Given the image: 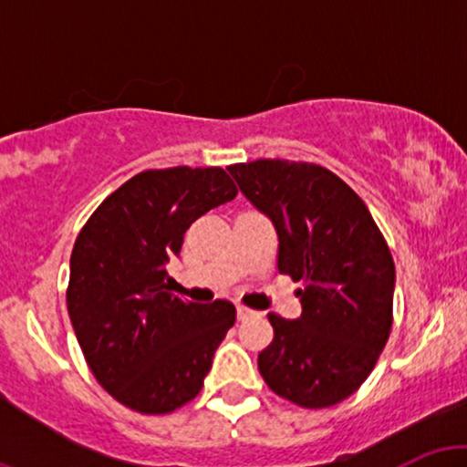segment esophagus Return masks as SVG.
Returning <instances> with one entry per match:
<instances>
[{
    "label": "esophagus",
    "instance_id": "34e87169",
    "mask_svg": "<svg viewBox=\"0 0 467 467\" xmlns=\"http://www.w3.org/2000/svg\"><path fill=\"white\" fill-rule=\"evenodd\" d=\"M252 314H254V312H252V309L245 307V305H237V316H239V320H245V318H250Z\"/></svg>",
    "mask_w": 467,
    "mask_h": 467
}]
</instances>
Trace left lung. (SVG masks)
Wrapping results in <instances>:
<instances>
[{
	"label": "left lung",
	"instance_id": "1",
	"mask_svg": "<svg viewBox=\"0 0 467 467\" xmlns=\"http://www.w3.org/2000/svg\"><path fill=\"white\" fill-rule=\"evenodd\" d=\"M278 234V272L303 314H267L275 340L259 353L265 384L303 409H329L362 387L393 325L395 264L371 213L325 166L254 160L228 166Z\"/></svg>",
	"mask_w": 467,
	"mask_h": 467
}]
</instances>
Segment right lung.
I'll use <instances>...</instances> for the list:
<instances>
[{
  "label": "right lung",
  "mask_w": 467,
  "mask_h": 467,
  "mask_svg": "<svg viewBox=\"0 0 467 467\" xmlns=\"http://www.w3.org/2000/svg\"><path fill=\"white\" fill-rule=\"evenodd\" d=\"M237 195L219 166L133 175L94 211L69 259L67 312L94 378L142 415L197 398L234 325L230 301L197 305L169 292L164 265L195 219Z\"/></svg>",
  "instance_id": "add662e5"
}]
</instances>
